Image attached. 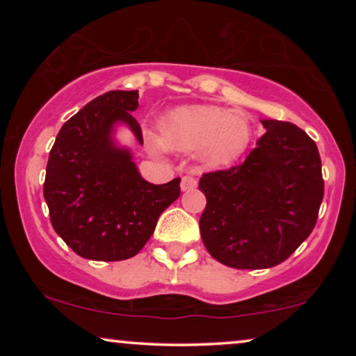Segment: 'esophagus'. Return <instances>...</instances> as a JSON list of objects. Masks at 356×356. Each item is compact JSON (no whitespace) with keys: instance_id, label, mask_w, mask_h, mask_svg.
<instances>
[{"instance_id":"obj_1","label":"esophagus","mask_w":356,"mask_h":356,"mask_svg":"<svg viewBox=\"0 0 356 356\" xmlns=\"http://www.w3.org/2000/svg\"><path fill=\"white\" fill-rule=\"evenodd\" d=\"M197 186V179L193 177V175H184L181 178V189L183 191H191Z\"/></svg>"}]
</instances>
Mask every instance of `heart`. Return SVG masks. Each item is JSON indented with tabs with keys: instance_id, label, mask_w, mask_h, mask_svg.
Returning a JSON list of instances; mask_svg holds the SVG:
<instances>
[{
	"instance_id": "b5f03b06",
	"label": "heart",
	"mask_w": 356,
	"mask_h": 356,
	"mask_svg": "<svg viewBox=\"0 0 356 356\" xmlns=\"http://www.w3.org/2000/svg\"><path fill=\"white\" fill-rule=\"evenodd\" d=\"M251 143L246 116L212 105L178 106L160 121V144L167 149H201L202 159L212 167L236 162Z\"/></svg>"
}]
</instances>
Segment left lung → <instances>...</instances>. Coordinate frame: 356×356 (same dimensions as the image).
I'll return each mask as SVG.
<instances>
[{"mask_svg":"<svg viewBox=\"0 0 356 356\" xmlns=\"http://www.w3.org/2000/svg\"><path fill=\"white\" fill-rule=\"evenodd\" d=\"M267 129L245 162L204 173L199 228L213 259L233 269H269L309 236L324 197L318 145L293 123Z\"/></svg>","mask_w":356,"mask_h":356,"instance_id":"left-lung-1","label":"left lung"}]
</instances>
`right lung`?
Segmentation results:
<instances>
[{
    "label": "right lung",
    "mask_w": 356,
    "mask_h": 356,
    "mask_svg": "<svg viewBox=\"0 0 356 356\" xmlns=\"http://www.w3.org/2000/svg\"><path fill=\"white\" fill-rule=\"evenodd\" d=\"M138 90H110L63 124L47 163L45 196L55 232L76 254L92 261H124L152 236L165 209L179 197V181L152 184L140 177L128 149L113 140L124 123L143 144L131 111Z\"/></svg>",
    "instance_id": "add662e5"
}]
</instances>
